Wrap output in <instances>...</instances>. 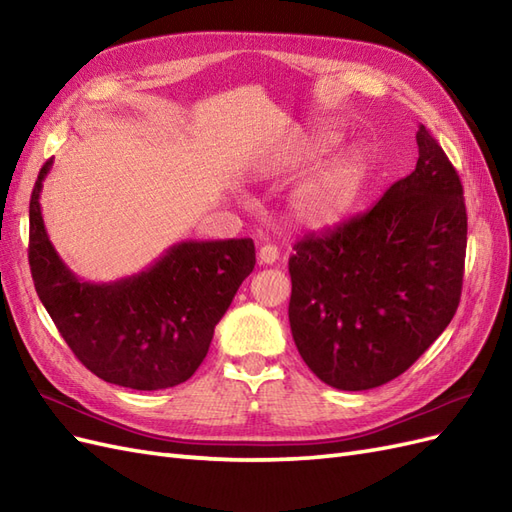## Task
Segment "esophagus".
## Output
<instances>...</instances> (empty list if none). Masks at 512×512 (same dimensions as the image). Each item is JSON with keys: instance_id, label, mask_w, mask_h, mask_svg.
Listing matches in <instances>:
<instances>
[{"instance_id": "esophagus-1", "label": "esophagus", "mask_w": 512, "mask_h": 512, "mask_svg": "<svg viewBox=\"0 0 512 512\" xmlns=\"http://www.w3.org/2000/svg\"><path fill=\"white\" fill-rule=\"evenodd\" d=\"M280 258V252H277V247L275 245H271V243H267V245H262L260 250H258V260H260V265H273V262Z\"/></svg>"}]
</instances>
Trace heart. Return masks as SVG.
<instances>
[{"instance_id": "obj_1", "label": "heart", "mask_w": 512, "mask_h": 512, "mask_svg": "<svg viewBox=\"0 0 512 512\" xmlns=\"http://www.w3.org/2000/svg\"><path fill=\"white\" fill-rule=\"evenodd\" d=\"M342 143L337 132L303 134L288 145L284 164L307 168ZM371 164L359 147L344 149L309 173L288 200L290 218L307 230H331L342 224L359 205L367 188Z\"/></svg>"}]
</instances>
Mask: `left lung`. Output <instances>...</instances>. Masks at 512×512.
Wrapping results in <instances>:
<instances>
[{
	"label": "left lung",
	"instance_id": "left-lung-1",
	"mask_svg": "<svg viewBox=\"0 0 512 512\" xmlns=\"http://www.w3.org/2000/svg\"><path fill=\"white\" fill-rule=\"evenodd\" d=\"M416 168L359 218L294 245L290 331L305 365L339 391L397 378L453 320L468 215L457 170L425 126Z\"/></svg>",
	"mask_w": 512,
	"mask_h": 512
}]
</instances>
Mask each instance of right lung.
Returning <instances> with one entry per match:
<instances>
[{"label":"right lung","instance_id":"1","mask_svg":"<svg viewBox=\"0 0 512 512\" xmlns=\"http://www.w3.org/2000/svg\"><path fill=\"white\" fill-rule=\"evenodd\" d=\"M40 168L29 200V267L61 337L91 374L134 391H160L192 378L215 324L256 265L252 239L181 241L117 282H85L59 258L44 228Z\"/></svg>","mask_w":512,"mask_h":512}]
</instances>
